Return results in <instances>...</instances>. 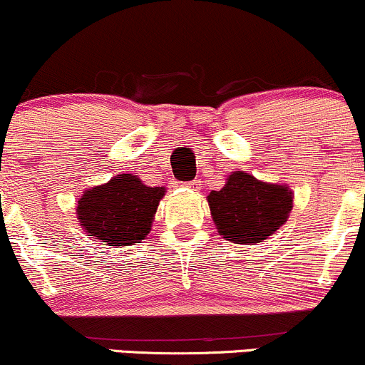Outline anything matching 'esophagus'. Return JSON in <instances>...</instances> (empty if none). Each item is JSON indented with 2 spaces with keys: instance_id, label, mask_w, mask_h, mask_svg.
Listing matches in <instances>:
<instances>
[{
  "instance_id": "obj_1",
  "label": "esophagus",
  "mask_w": 365,
  "mask_h": 365,
  "mask_svg": "<svg viewBox=\"0 0 365 365\" xmlns=\"http://www.w3.org/2000/svg\"><path fill=\"white\" fill-rule=\"evenodd\" d=\"M187 185H188V187H190V188H197V187H199V185H200V183H199V182H197V180H194V182L187 183Z\"/></svg>"
}]
</instances>
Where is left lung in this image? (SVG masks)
Here are the masks:
<instances>
[{"instance_id": "obj_1", "label": "left lung", "mask_w": 365, "mask_h": 365, "mask_svg": "<svg viewBox=\"0 0 365 365\" xmlns=\"http://www.w3.org/2000/svg\"><path fill=\"white\" fill-rule=\"evenodd\" d=\"M217 233L225 240L255 245L288 221L293 192L287 183H269L245 171H232L221 190L207 195Z\"/></svg>"}]
</instances>
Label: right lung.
I'll return each instance as SVG.
<instances>
[{
  "label": "right lung",
  "mask_w": 365,
  "mask_h": 365,
  "mask_svg": "<svg viewBox=\"0 0 365 365\" xmlns=\"http://www.w3.org/2000/svg\"><path fill=\"white\" fill-rule=\"evenodd\" d=\"M165 187L145 185L137 175L121 173L103 185L89 187L77 200V220L87 237L104 245L140 244L153 228Z\"/></svg>",
  "instance_id": "obj_1"
}]
</instances>
